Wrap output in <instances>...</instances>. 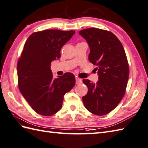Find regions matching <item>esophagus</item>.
<instances>
[{
	"instance_id": "34e87169",
	"label": "esophagus",
	"mask_w": 148,
	"mask_h": 148,
	"mask_svg": "<svg viewBox=\"0 0 148 148\" xmlns=\"http://www.w3.org/2000/svg\"><path fill=\"white\" fill-rule=\"evenodd\" d=\"M82 80L81 78L76 77V84L79 85V84H82Z\"/></svg>"
}]
</instances>
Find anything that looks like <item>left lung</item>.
Listing matches in <instances>:
<instances>
[{
  "label": "left lung",
  "instance_id": "8db88e82",
  "mask_svg": "<svg viewBox=\"0 0 148 148\" xmlns=\"http://www.w3.org/2000/svg\"><path fill=\"white\" fill-rule=\"evenodd\" d=\"M79 34L90 47L88 60L97 71L96 84L84 79L88 92L82 97L90 113L102 116L113 110L122 99L129 76V67L122 44L112 32L96 28L82 29Z\"/></svg>",
  "mask_w": 148,
  "mask_h": 148
}]
</instances>
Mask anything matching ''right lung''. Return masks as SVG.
Masks as SVG:
<instances>
[{
    "instance_id": "right-lung-1",
    "label": "right lung",
    "mask_w": 148,
    "mask_h": 148,
    "mask_svg": "<svg viewBox=\"0 0 148 148\" xmlns=\"http://www.w3.org/2000/svg\"><path fill=\"white\" fill-rule=\"evenodd\" d=\"M75 32L46 29L33 33L25 42L17 65L18 87L29 106L41 115L58 112L64 94L75 84L73 73L54 78L51 70V62L60 58L61 47Z\"/></svg>"
}]
</instances>
